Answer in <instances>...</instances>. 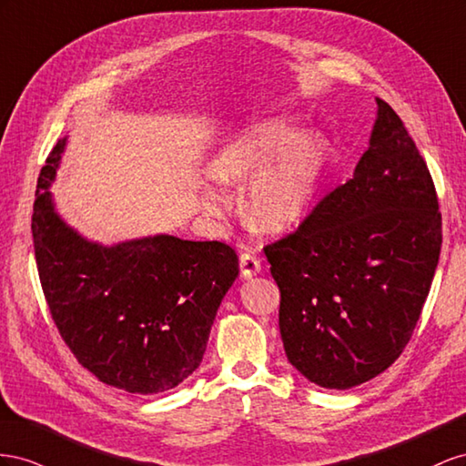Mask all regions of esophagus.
Returning <instances> with one entry per match:
<instances>
[{
	"label": "esophagus",
	"instance_id": "1",
	"mask_svg": "<svg viewBox=\"0 0 466 466\" xmlns=\"http://www.w3.org/2000/svg\"><path fill=\"white\" fill-rule=\"evenodd\" d=\"M240 268L244 279H251L261 271V259L256 254H251V251H244L240 256Z\"/></svg>",
	"mask_w": 466,
	"mask_h": 466
}]
</instances>
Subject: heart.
I'll return each mask as SVG.
<instances>
[{
  "mask_svg": "<svg viewBox=\"0 0 466 466\" xmlns=\"http://www.w3.org/2000/svg\"><path fill=\"white\" fill-rule=\"evenodd\" d=\"M326 164L328 142L322 135H300L287 121H268L226 146L215 162V176L236 181L259 173L248 191L249 217L265 230L281 232L307 217ZM203 208L208 217L222 218L228 201L218 189H207Z\"/></svg>",
  "mask_w": 466,
  "mask_h": 466,
  "instance_id": "b5f03b06",
  "label": "heart"
}]
</instances>
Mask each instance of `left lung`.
<instances>
[{
	"label": "left lung",
	"mask_w": 466,
	"mask_h": 466,
	"mask_svg": "<svg viewBox=\"0 0 466 466\" xmlns=\"http://www.w3.org/2000/svg\"><path fill=\"white\" fill-rule=\"evenodd\" d=\"M263 251L281 290L283 348L300 375L345 390L400 357L440 261L441 212L430 169L387 101L377 97L353 177Z\"/></svg>",
	"instance_id": "obj_1"
}]
</instances>
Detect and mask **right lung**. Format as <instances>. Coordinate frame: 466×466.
Here are the masks:
<instances>
[{"mask_svg": "<svg viewBox=\"0 0 466 466\" xmlns=\"http://www.w3.org/2000/svg\"><path fill=\"white\" fill-rule=\"evenodd\" d=\"M66 144L58 140L41 169L31 224L52 320L77 361L109 387L176 389L203 361L217 310L240 273L236 251L169 234L115 246L87 240L50 193Z\"/></svg>", "mask_w": 466, "mask_h": 466, "instance_id": "obj_1", "label": "right lung"}]
</instances>
